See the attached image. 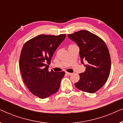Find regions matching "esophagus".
I'll list each match as a JSON object with an SVG mask.
<instances>
[{"label":"esophagus","instance_id":"1","mask_svg":"<svg viewBox=\"0 0 123 123\" xmlns=\"http://www.w3.org/2000/svg\"><path fill=\"white\" fill-rule=\"evenodd\" d=\"M65 73H66L68 75H70L72 74V73H69V72H65Z\"/></svg>","mask_w":123,"mask_h":123}]
</instances>
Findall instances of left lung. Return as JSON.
<instances>
[{
    "label": "left lung",
    "mask_w": 123,
    "mask_h": 123,
    "mask_svg": "<svg viewBox=\"0 0 123 123\" xmlns=\"http://www.w3.org/2000/svg\"><path fill=\"white\" fill-rule=\"evenodd\" d=\"M68 36L80 48L82 63L84 65L83 61L86 63L85 72L80 74L75 87L88 93H95L105 85L110 74L111 58L108 48L100 37L86 30Z\"/></svg>",
    "instance_id": "obj_1"
}]
</instances>
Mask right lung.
<instances>
[{
	"instance_id": "obj_1",
	"label": "right lung",
	"mask_w": 123,
	"mask_h": 123,
	"mask_svg": "<svg viewBox=\"0 0 123 123\" xmlns=\"http://www.w3.org/2000/svg\"><path fill=\"white\" fill-rule=\"evenodd\" d=\"M66 35H40L28 40L22 49L19 68L23 81L33 95L45 98L59 89L64 72H49L52 56Z\"/></svg>"
}]
</instances>
